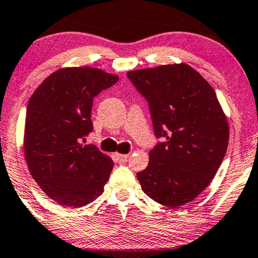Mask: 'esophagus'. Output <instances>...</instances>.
Returning <instances> with one entry per match:
<instances>
[{
    "label": "esophagus",
    "mask_w": 258,
    "mask_h": 258,
    "mask_svg": "<svg viewBox=\"0 0 258 258\" xmlns=\"http://www.w3.org/2000/svg\"><path fill=\"white\" fill-rule=\"evenodd\" d=\"M115 157H117V159L120 162L127 161V159H128V155L127 154H119V153H117V154H115Z\"/></svg>",
    "instance_id": "obj_1"
}]
</instances>
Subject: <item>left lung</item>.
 I'll return each instance as SVG.
<instances>
[{
    "label": "left lung",
    "instance_id": "left-lung-1",
    "mask_svg": "<svg viewBox=\"0 0 258 258\" xmlns=\"http://www.w3.org/2000/svg\"><path fill=\"white\" fill-rule=\"evenodd\" d=\"M127 77L147 100L155 137L162 138L137 174L141 189L170 208L186 205L206 189L227 152L229 126L216 93L183 63L128 71Z\"/></svg>",
    "mask_w": 258,
    "mask_h": 258
}]
</instances>
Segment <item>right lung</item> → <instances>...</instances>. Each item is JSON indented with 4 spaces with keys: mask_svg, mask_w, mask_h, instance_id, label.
<instances>
[{
    "mask_svg": "<svg viewBox=\"0 0 258 258\" xmlns=\"http://www.w3.org/2000/svg\"><path fill=\"white\" fill-rule=\"evenodd\" d=\"M118 76L90 67L59 69L29 100L24 127L28 168L42 190L61 206L79 208L103 194L113 161L82 140L92 132L93 98Z\"/></svg>",
    "mask_w": 258,
    "mask_h": 258,
    "instance_id": "right-lung-1",
    "label": "right lung"
}]
</instances>
